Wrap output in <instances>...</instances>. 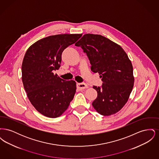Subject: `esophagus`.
I'll list each match as a JSON object with an SVG mask.
<instances>
[{
  "mask_svg": "<svg viewBox=\"0 0 159 159\" xmlns=\"http://www.w3.org/2000/svg\"><path fill=\"white\" fill-rule=\"evenodd\" d=\"M77 88H79V89L82 90V89H86V88H88V86L86 84H85V83H77Z\"/></svg>",
  "mask_w": 159,
  "mask_h": 159,
  "instance_id": "1",
  "label": "esophagus"
}]
</instances>
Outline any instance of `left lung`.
<instances>
[{
	"label": "left lung",
	"mask_w": 159,
	"mask_h": 159,
	"mask_svg": "<svg viewBox=\"0 0 159 159\" xmlns=\"http://www.w3.org/2000/svg\"><path fill=\"white\" fill-rule=\"evenodd\" d=\"M86 53L91 70L98 73L102 84L93 86L98 96L92 106L102 116L117 113L125 105L134 87L133 67L121 46L101 35L86 34L76 43Z\"/></svg>",
	"instance_id": "8db88e82"
}]
</instances>
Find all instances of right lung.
<instances>
[{"label":"right lung","instance_id":"1","mask_svg":"<svg viewBox=\"0 0 159 159\" xmlns=\"http://www.w3.org/2000/svg\"><path fill=\"white\" fill-rule=\"evenodd\" d=\"M82 34H63L42 39L33 44L24 55L21 66L24 89L31 104L50 118L60 116L76 93L74 80H64L54 70L60 67L61 55Z\"/></svg>","mask_w":159,"mask_h":159}]
</instances>
